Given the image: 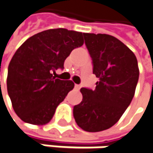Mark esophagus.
<instances>
[{"label": "esophagus", "instance_id": "esophagus-1", "mask_svg": "<svg viewBox=\"0 0 153 153\" xmlns=\"http://www.w3.org/2000/svg\"><path fill=\"white\" fill-rule=\"evenodd\" d=\"M74 88H75L76 90H79V88H80V85H78V84H75V85H74Z\"/></svg>", "mask_w": 153, "mask_h": 153}]
</instances>
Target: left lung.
Segmentation results:
<instances>
[{
	"label": "left lung",
	"instance_id": "8db88e82",
	"mask_svg": "<svg viewBox=\"0 0 153 153\" xmlns=\"http://www.w3.org/2000/svg\"><path fill=\"white\" fill-rule=\"evenodd\" d=\"M99 81L94 90L82 87L83 99L74 107L77 125L85 131L106 130L115 125L135 94L139 70L135 54L109 34L84 33Z\"/></svg>",
	"mask_w": 153,
	"mask_h": 153
}]
</instances>
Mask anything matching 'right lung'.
<instances>
[{
	"label": "right lung",
	"instance_id": "obj_1",
	"mask_svg": "<svg viewBox=\"0 0 153 153\" xmlns=\"http://www.w3.org/2000/svg\"><path fill=\"white\" fill-rule=\"evenodd\" d=\"M84 33L66 28L48 29L28 38L11 59L7 78V93L18 117L32 125H46L59 104L74 87L72 80L53 74L64 68L65 59L84 44Z\"/></svg>",
	"mask_w": 153,
	"mask_h": 153
}]
</instances>
